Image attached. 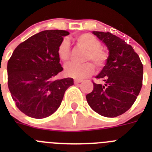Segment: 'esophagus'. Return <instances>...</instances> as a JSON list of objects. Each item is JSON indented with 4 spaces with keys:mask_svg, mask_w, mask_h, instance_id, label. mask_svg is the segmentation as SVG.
I'll list each match as a JSON object with an SVG mask.
<instances>
[{
    "mask_svg": "<svg viewBox=\"0 0 152 152\" xmlns=\"http://www.w3.org/2000/svg\"><path fill=\"white\" fill-rule=\"evenodd\" d=\"M83 80H81V79H75V84H79V83L82 82Z\"/></svg>",
    "mask_w": 152,
    "mask_h": 152,
    "instance_id": "esophagus-1",
    "label": "esophagus"
}]
</instances>
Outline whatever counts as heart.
<instances>
[{
    "label": "heart",
    "instance_id": "b5f03b06",
    "mask_svg": "<svg viewBox=\"0 0 152 152\" xmlns=\"http://www.w3.org/2000/svg\"><path fill=\"white\" fill-rule=\"evenodd\" d=\"M77 44L88 50L86 61L91 60L98 69L103 68L108 60L109 55L107 51L100 47V42L91 33H83L76 38ZM58 56L63 62H67L70 57V45L67 39H64L58 47ZM94 72V66L91 62L77 64L69 63L64 67V73L67 76L77 79H82Z\"/></svg>",
    "mask_w": 152,
    "mask_h": 152
}]
</instances>
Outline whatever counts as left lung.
Masks as SVG:
<instances>
[{
    "label": "left lung",
    "instance_id": "left-lung-1",
    "mask_svg": "<svg viewBox=\"0 0 152 152\" xmlns=\"http://www.w3.org/2000/svg\"><path fill=\"white\" fill-rule=\"evenodd\" d=\"M107 45L109 57L86 99L93 110L105 117H116L129 110L142 86L143 65L133 48L122 39L107 32L93 31Z\"/></svg>",
    "mask_w": 152,
    "mask_h": 152
}]
</instances>
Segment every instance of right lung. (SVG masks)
<instances>
[{"label":"right lung","mask_w":152,"mask_h":152,"mask_svg":"<svg viewBox=\"0 0 152 152\" xmlns=\"http://www.w3.org/2000/svg\"><path fill=\"white\" fill-rule=\"evenodd\" d=\"M68 31L51 29L33 35L14 49L7 62L8 88L17 108L29 117L43 119L60 107L73 78L56 80L62 72L58 47Z\"/></svg>","instance_id":"add662e5"}]
</instances>
